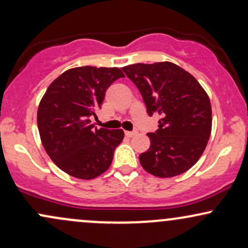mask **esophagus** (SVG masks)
<instances>
[{
  "instance_id": "1",
  "label": "esophagus",
  "mask_w": 248,
  "mask_h": 248,
  "mask_svg": "<svg viewBox=\"0 0 248 248\" xmlns=\"http://www.w3.org/2000/svg\"><path fill=\"white\" fill-rule=\"evenodd\" d=\"M136 132H124V135L127 136V138H133V136L136 135Z\"/></svg>"
}]
</instances>
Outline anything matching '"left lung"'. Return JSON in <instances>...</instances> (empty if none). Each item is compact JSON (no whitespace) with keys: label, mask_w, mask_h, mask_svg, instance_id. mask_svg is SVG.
Instances as JSON below:
<instances>
[{"label":"left lung","mask_w":248,"mask_h":248,"mask_svg":"<svg viewBox=\"0 0 248 248\" xmlns=\"http://www.w3.org/2000/svg\"><path fill=\"white\" fill-rule=\"evenodd\" d=\"M124 72L140 91L148 115L160 114L140 155L143 169L157 177L181 175L199 160L212 127L210 99L195 77L170 62L128 65Z\"/></svg>","instance_id":"8db88e82"}]
</instances>
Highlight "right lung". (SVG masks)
Listing matches in <instances>:
<instances>
[{"mask_svg": "<svg viewBox=\"0 0 248 248\" xmlns=\"http://www.w3.org/2000/svg\"><path fill=\"white\" fill-rule=\"evenodd\" d=\"M124 75L118 67L81 66L51 82L37 112L45 152L62 171L92 179L109 168L122 129L94 127L90 119L101 107L107 88Z\"/></svg>", "mask_w": 248, "mask_h": 248, "instance_id": "1", "label": "right lung"}]
</instances>
